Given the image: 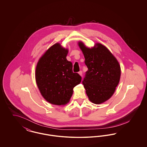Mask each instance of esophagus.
Returning <instances> with one entry per match:
<instances>
[{
    "mask_svg": "<svg viewBox=\"0 0 147 147\" xmlns=\"http://www.w3.org/2000/svg\"><path fill=\"white\" fill-rule=\"evenodd\" d=\"M79 75L80 76H82V75H83V72H82V71H79Z\"/></svg>",
    "mask_w": 147,
    "mask_h": 147,
    "instance_id": "34e87169",
    "label": "esophagus"
}]
</instances>
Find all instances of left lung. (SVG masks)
I'll list each match as a JSON object with an SVG mask.
<instances>
[{
  "instance_id": "obj_1",
  "label": "left lung",
  "mask_w": 147,
  "mask_h": 147,
  "mask_svg": "<svg viewBox=\"0 0 147 147\" xmlns=\"http://www.w3.org/2000/svg\"><path fill=\"white\" fill-rule=\"evenodd\" d=\"M89 49L79 42L88 70L82 83L90 101L100 104L109 99L118 85L121 68L118 61L110 51L100 43Z\"/></svg>"
}]
</instances>
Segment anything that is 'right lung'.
Wrapping results in <instances>:
<instances>
[{
    "instance_id": "add662e5",
    "label": "right lung",
    "mask_w": 147,
    "mask_h": 147,
    "mask_svg": "<svg viewBox=\"0 0 147 147\" xmlns=\"http://www.w3.org/2000/svg\"><path fill=\"white\" fill-rule=\"evenodd\" d=\"M68 52L56 43L45 52L36 66L37 86L42 96L54 105L68 103L73 88L82 80L78 73H73L72 63L66 58Z\"/></svg>"
}]
</instances>
